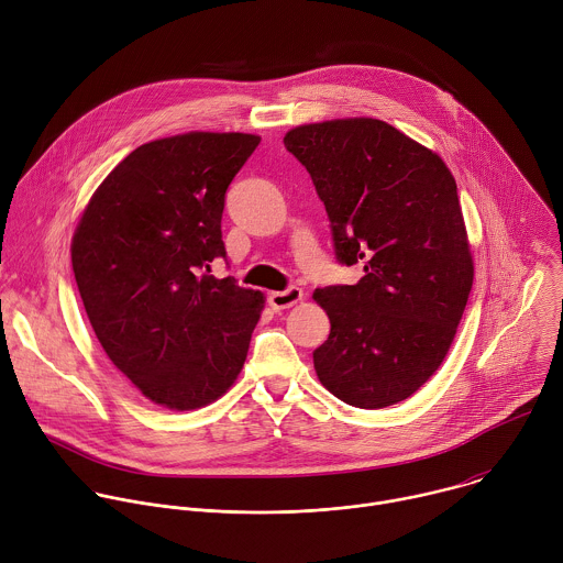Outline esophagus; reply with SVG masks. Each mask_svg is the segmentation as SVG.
Returning a JSON list of instances; mask_svg holds the SVG:
<instances>
[{
  "label": "esophagus",
  "instance_id": "obj_1",
  "mask_svg": "<svg viewBox=\"0 0 563 563\" xmlns=\"http://www.w3.org/2000/svg\"><path fill=\"white\" fill-rule=\"evenodd\" d=\"M300 300H302V289L300 287H287L285 291H272L269 294V305L276 311L289 309V307H294Z\"/></svg>",
  "mask_w": 563,
  "mask_h": 563
}]
</instances>
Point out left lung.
<instances>
[{"mask_svg": "<svg viewBox=\"0 0 563 563\" xmlns=\"http://www.w3.org/2000/svg\"><path fill=\"white\" fill-rule=\"evenodd\" d=\"M283 141L324 203L338 263L364 265L355 285L313 294L331 322L318 380L357 409L398 405L442 364L473 287L455 178L380 119L298 125Z\"/></svg>", "mask_w": 563, "mask_h": 563, "instance_id": "obj_1", "label": "left lung"}]
</instances>
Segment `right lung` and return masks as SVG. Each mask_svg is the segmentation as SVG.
Wrapping results in <instances>:
<instances>
[{
	"instance_id": "1",
	"label": "right lung",
	"mask_w": 563,
	"mask_h": 563,
	"mask_svg": "<svg viewBox=\"0 0 563 563\" xmlns=\"http://www.w3.org/2000/svg\"><path fill=\"white\" fill-rule=\"evenodd\" d=\"M261 136L187 132L130 152L97 187L73 236L90 324L152 402L190 411L239 378L265 298L214 278L232 178Z\"/></svg>"
}]
</instances>
